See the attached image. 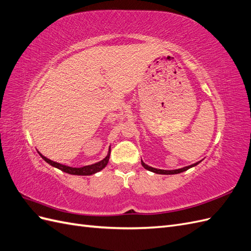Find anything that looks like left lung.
Segmentation results:
<instances>
[{"label":"left lung","instance_id":"left-lung-1","mask_svg":"<svg viewBox=\"0 0 251 251\" xmlns=\"http://www.w3.org/2000/svg\"><path fill=\"white\" fill-rule=\"evenodd\" d=\"M199 163H200V161H199V162H196V163H194V164L188 165V166H185V168H182V169L173 170V171H165V170H158V169H155V168H151V166L147 165L146 163H144V162L141 160V164H142V166H143L144 169L150 171V172H153V173H156V174H160V175H175V174H179V173L187 171L188 169H191V168H193V166H196L197 164H199Z\"/></svg>","mask_w":251,"mask_h":251}]
</instances>
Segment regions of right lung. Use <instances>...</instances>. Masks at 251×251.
<instances>
[{"label":"right lung","mask_w":251,"mask_h":251,"mask_svg":"<svg viewBox=\"0 0 251 251\" xmlns=\"http://www.w3.org/2000/svg\"><path fill=\"white\" fill-rule=\"evenodd\" d=\"M110 153H111V150H109V153L108 155L105 156L101 161L100 162H96L94 164H91V165H86V166H82V168H71V166H68V165H64V164H60L57 163L55 161H52L50 159L46 158L45 156H43L41 153H39L41 155V157L44 159L45 161L47 163H49L50 165L54 166V168L63 171L67 174H70V175H77V176H90V175H93L95 173H98L100 171H101L102 169L105 168V165L108 164L109 162V159H110Z\"/></svg>","instance_id":"right-lung-1"}]
</instances>
